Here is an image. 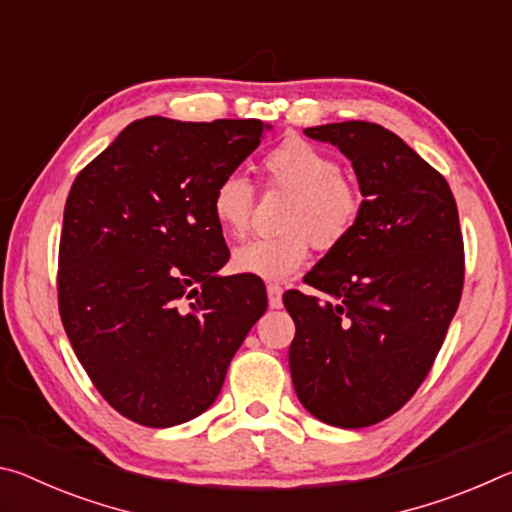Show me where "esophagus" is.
I'll list each match as a JSON object with an SVG mask.
<instances>
[{"instance_id": "34e87169", "label": "esophagus", "mask_w": 512, "mask_h": 512, "mask_svg": "<svg viewBox=\"0 0 512 512\" xmlns=\"http://www.w3.org/2000/svg\"><path fill=\"white\" fill-rule=\"evenodd\" d=\"M266 293H268V305H271V309H280L282 307V287H280V284H268Z\"/></svg>"}]
</instances>
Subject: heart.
I'll return each instance as SVG.
<instances>
[{"mask_svg": "<svg viewBox=\"0 0 512 512\" xmlns=\"http://www.w3.org/2000/svg\"><path fill=\"white\" fill-rule=\"evenodd\" d=\"M268 183L287 187L293 198L282 216L280 235L257 237L239 246L232 266L239 273L284 280L307 262L311 244L334 248L348 237L361 212V198L332 155L300 137H287L264 155ZM214 221L232 237H244L255 210V192L239 173H228L212 189Z\"/></svg>", "mask_w": 512, "mask_h": 512, "instance_id": "obj_1", "label": "heart"}]
</instances>
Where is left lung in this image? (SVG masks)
Returning a JSON list of instances; mask_svg holds the SVG:
<instances>
[{
  "label": "left lung",
  "mask_w": 512,
  "mask_h": 512,
  "mask_svg": "<svg viewBox=\"0 0 512 512\" xmlns=\"http://www.w3.org/2000/svg\"><path fill=\"white\" fill-rule=\"evenodd\" d=\"M352 162L361 212L341 244L305 275L325 300L284 293L302 406L359 429L400 411L429 375L463 293L465 259L447 180L409 144L370 121L305 128Z\"/></svg>",
  "instance_id": "left-lung-1"
}]
</instances>
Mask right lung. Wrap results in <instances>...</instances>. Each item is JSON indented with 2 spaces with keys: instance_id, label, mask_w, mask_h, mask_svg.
I'll return each mask as SVG.
<instances>
[{
  "instance_id": "add662e5",
  "label": "right lung",
  "mask_w": 512,
  "mask_h": 512,
  "mask_svg": "<svg viewBox=\"0 0 512 512\" xmlns=\"http://www.w3.org/2000/svg\"><path fill=\"white\" fill-rule=\"evenodd\" d=\"M268 124L144 117L69 189L58 250L67 339L112 409L144 427L207 411L266 311L264 282L230 259L210 198Z\"/></svg>"
}]
</instances>
